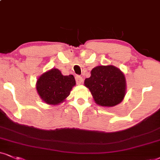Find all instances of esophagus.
<instances>
[{"label":"esophagus","instance_id":"obj_1","mask_svg":"<svg viewBox=\"0 0 160 160\" xmlns=\"http://www.w3.org/2000/svg\"><path fill=\"white\" fill-rule=\"evenodd\" d=\"M76 84H81L83 82V78H82V77L81 76H78V75H77L76 76Z\"/></svg>","mask_w":160,"mask_h":160}]
</instances>
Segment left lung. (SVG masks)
<instances>
[{
	"instance_id": "obj_1",
	"label": "left lung",
	"mask_w": 160,
	"mask_h": 160,
	"mask_svg": "<svg viewBox=\"0 0 160 160\" xmlns=\"http://www.w3.org/2000/svg\"><path fill=\"white\" fill-rule=\"evenodd\" d=\"M96 103L104 107L119 104L125 95V76L115 67L98 66L91 70V76L84 81Z\"/></svg>"
}]
</instances>
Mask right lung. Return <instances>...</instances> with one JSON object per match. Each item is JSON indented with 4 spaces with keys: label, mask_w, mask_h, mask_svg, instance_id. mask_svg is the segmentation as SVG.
Instances as JSON below:
<instances>
[{
    "label": "right lung",
    "mask_w": 160,
    "mask_h": 160,
    "mask_svg": "<svg viewBox=\"0 0 160 160\" xmlns=\"http://www.w3.org/2000/svg\"><path fill=\"white\" fill-rule=\"evenodd\" d=\"M75 84L76 81L72 75L63 76L58 69H52L41 75L37 81L36 88L46 103L58 104L70 95Z\"/></svg>",
    "instance_id": "obj_1"
}]
</instances>
